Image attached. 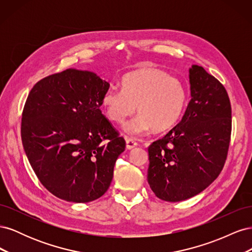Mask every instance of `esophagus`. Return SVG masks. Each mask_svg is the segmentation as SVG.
<instances>
[{
    "instance_id": "1",
    "label": "esophagus",
    "mask_w": 252,
    "mask_h": 252,
    "mask_svg": "<svg viewBox=\"0 0 252 252\" xmlns=\"http://www.w3.org/2000/svg\"><path fill=\"white\" fill-rule=\"evenodd\" d=\"M136 146H138V143L134 142L132 139H126V148L128 150H131Z\"/></svg>"
}]
</instances>
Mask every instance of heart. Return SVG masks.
Wrapping results in <instances>:
<instances>
[{"instance_id": "b5f03b06", "label": "heart", "mask_w": 252, "mask_h": 252, "mask_svg": "<svg viewBox=\"0 0 252 252\" xmlns=\"http://www.w3.org/2000/svg\"><path fill=\"white\" fill-rule=\"evenodd\" d=\"M186 104V91L182 83L162 69L142 68L122 80V89L109 87L102 98L104 112L110 121L123 123L138 106V117L127 123L125 132L142 135L154 129L168 130L178 123Z\"/></svg>"}]
</instances>
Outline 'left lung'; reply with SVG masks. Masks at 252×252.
Instances as JSON below:
<instances>
[{
	"instance_id": "1",
	"label": "left lung",
	"mask_w": 252,
	"mask_h": 252,
	"mask_svg": "<svg viewBox=\"0 0 252 252\" xmlns=\"http://www.w3.org/2000/svg\"><path fill=\"white\" fill-rule=\"evenodd\" d=\"M191 100L180 123L148 148V184L163 201L202 192L222 171L231 134V106L224 86L202 66L189 68Z\"/></svg>"
}]
</instances>
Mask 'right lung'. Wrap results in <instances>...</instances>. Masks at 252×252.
Segmentation results:
<instances>
[{"instance_id":"right-lung-1","label":"right lung","mask_w":252,"mask_h":252,"mask_svg":"<svg viewBox=\"0 0 252 252\" xmlns=\"http://www.w3.org/2000/svg\"><path fill=\"white\" fill-rule=\"evenodd\" d=\"M109 83L69 68L37 82L22 116V143L37 179L49 192L73 203L101 197L125 150L100 109Z\"/></svg>"}]
</instances>
